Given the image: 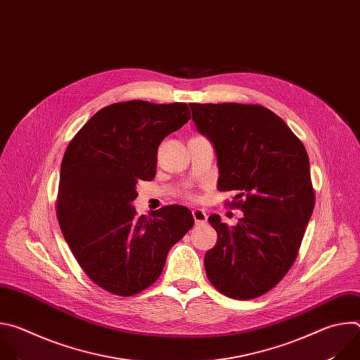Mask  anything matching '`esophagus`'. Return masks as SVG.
Returning a JSON list of instances; mask_svg holds the SVG:
<instances>
[{
	"instance_id": "34e87169",
	"label": "esophagus",
	"mask_w": 360,
	"mask_h": 360,
	"mask_svg": "<svg viewBox=\"0 0 360 360\" xmlns=\"http://www.w3.org/2000/svg\"><path fill=\"white\" fill-rule=\"evenodd\" d=\"M192 217H193V221L196 225H200V224H205L208 219L207 217V212H205L203 210H193L192 211Z\"/></svg>"
}]
</instances>
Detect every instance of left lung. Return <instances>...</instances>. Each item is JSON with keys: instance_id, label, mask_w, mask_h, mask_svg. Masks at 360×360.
Instances as JSON below:
<instances>
[{"instance_id": "left-lung-1", "label": "left lung", "mask_w": 360, "mask_h": 360, "mask_svg": "<svg viewBox=\"0 0 360 360\" xmlns=\"http://www.w3.org/2000/svg\"><path fill=\"white\" fill-rule=\"evenodd\" d=\"M189 107L198 131L215 148L218 189L236 192L228 205L243 214L232 228L219 215L208 218L218 240L205 253V271L225 296L258 297L288 274L312 217L307 152L285 121L262 105Z\"/></svg>"}]
</instances>
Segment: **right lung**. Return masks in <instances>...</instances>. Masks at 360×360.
I'll return each instance as SVG.
<instances>
[{"instance_id":"1","label":"right lung","mask_w":360,"mask_h":360,"mask_svg":"<svg viewBox=\"0 0 360 360\" xmlns=\"http://www.w3.org/2000/svg\"><path fill=\"white\" fill-rule=\"evenodd\" d=\"M191 120L185 102L127 101L99 110L72 138L61 164L57 217L77 262L99 288L132 296L155 282L169 249L193 226L169 205L136 217L138 181H152L165 136Z\"/></svg>"}]
</instances>
